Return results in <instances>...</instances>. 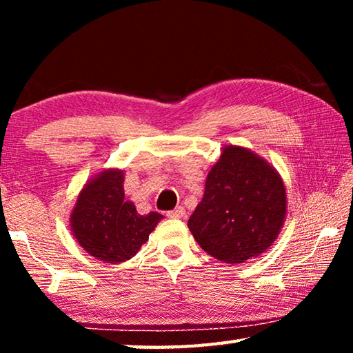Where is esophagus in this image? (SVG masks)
Here are the masks:
<instances>
[{
	"label": "esophagus",
	"mask_w": 353,
	"mask_h": 353,
	"mask_svg": "<svg viewBox=\"0 0 353 353\" xmlns=\"http://www.w3.org/2000/svg\"><path fill=\"white\" fill-rule=\"evenodd\" d=\"M168 214V218H172V219H181L185 216V208L183 207H177L174 208V210H171L166 213Z\"/></svg>",
	"instance_id": "obj_1"
}]
</instances>
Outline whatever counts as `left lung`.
<instances>
[{
    "label": "left lung",
    "mask_w": 353,
    "mask_h": 353,
    "mask_svg": "<svg viewBox=\"0 0 353 353\" xmlns=\"http://www.w3.org/2000/svg\"><path fill=\"white\" fill-rule=\"evenodd\" d=\"M286 218L282 176L259 154L227 145L205 179L188 229L208 255L246 263L270 249Z\"/></svg>",
    "instance_id": "8db88e82"
}]
</instances>
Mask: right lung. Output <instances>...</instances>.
Instances as JSON below:
<instances>
[{
  "instance_id": "1",
  "label": "right lung",
  "mask_w": 353,
  "mask_h": 353,
  "mask_svg": "<svg viewBox=\"0 0 353 353\" xmlns=\"http://www.w3.org/2000/svg\"><path fill=\"white\" fill-rule=\"evenodd\" d=\"M163 214H140L124 199V170L109 168L83 185L70 214L79 246L104 263H123L137 255Z\"/></svg>"
}]
</instances>
